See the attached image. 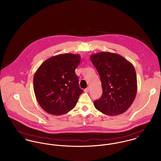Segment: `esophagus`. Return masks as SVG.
Masks as SVG:
<instances>
[{
	"label": "esophagus",
	"mask_w": 161,
	"mask_h": 161,
	"mask_svg": "<svg viewBox=\"0 0 161 161\" xmlns=\"http://www.w3.org/2000/svg\"><path fill=\"white\" fill-rule=\"evenodd\" d=\"M89 90H90V89H89V87H87L85 90H84V92H89Z\"/></svg>",
	"instance_id": "obj_1"
}]
</instances>
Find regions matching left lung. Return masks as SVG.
Instances as JSON below:
<instances>
[{"mask_svg": "<svg viewBox=\"0 0 161 161\" xmlns=\"http://www.w3.org/2000/svg\"><path fill=\"white\" fill-rule=\"evenodd\" d=\"M102 82V97L94 101L96 109L110 116L120 115L132 105L137 93V78L133 65L123 56L100 52L90 57Z\"/></svg>", "mask_w": 161, "mask_h": 161, "instance_id": "obj_1", "label": "left lung"}]
</instances>
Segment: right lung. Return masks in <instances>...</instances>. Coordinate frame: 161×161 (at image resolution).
<instances>
[{
	"instance_id": "add662e5",
	"label": "right lung",
	"mask_w": 161,
	"mask_h": 161,
	"mask_svg": "<svg viewBox=\"0 0 161 161\" xmlns=\"http://www.w3.org/2000/svg\"><path fill=\"white\" fill-rule=\"evenodd\" d=\"M80 61L79 54H61L48 58L36 70L34 92L39 105L47 113L64 115L75 107L83 92L75 72Z\"/></svg>"
}]
</instances>
